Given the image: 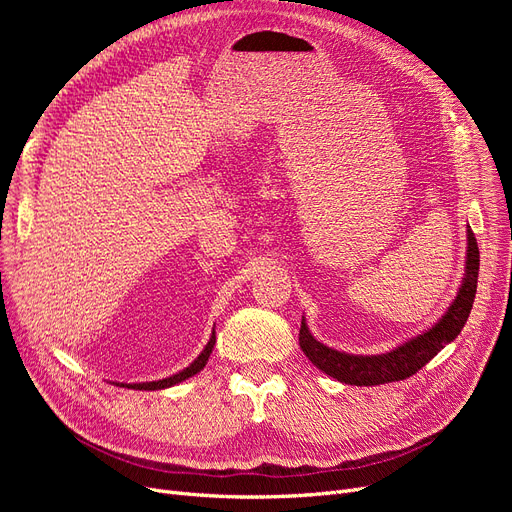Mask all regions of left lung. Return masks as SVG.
<instances>
[{"mask_svg": "<svg viewBox=\"0 0 512 512\" xmlns=\"http://www.w3.org/2000/svg\"><path fill=\"white\" fill-rule=\"evenodd\" d=\"M478 267H480V254L478 243L472 228H468V260H466V275H463V284L457 292L455 301L446 309V314L433 324V327L421 335L412 337L404 346H397L395 350L386 354H346L333 350L329 346L320 344L314 335L309 333L305 318L301 320L299 331V346L305 356L312 361L324 374L354 386H376L384 382H397L406 380L418 369L425 367L433 356H436L446 344L461 333L463 324H466L472 303L476 297V284H478Z\"/></svg>", "mask_w": 512, "mask_h": 512, "instance_id": "8db88e82", "label": "left lung"}]
</instances>
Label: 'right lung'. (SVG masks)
Returning a JSON list of instances; mask_svg holds the SVG:
<instances>
[{"label": "right lung", "instance_id": "right-lung-1", "mask_svg": "<svg viewBox=\"0 0 512 512\" xmlns=\"http://www.w3.org/2000/svg\"><path fill=\"white\" fill-rule=\"evenodd\" d=\"M213 346H215V333L211 335V339H209V344L205 346V350L198 354V359H196L190 367H185L183 371H179V374L170 376V378H164V380H156V382H138V384H126V386H128V389H136V391H160V389H168V386H173V384H179V382H183V380H188V378H192L194 374H198V371L207 365L209 354H211ZM121 386H123V384H121Z\"/></svg>", "mask_w": 512, "mask_h": 512}]
</instances>
